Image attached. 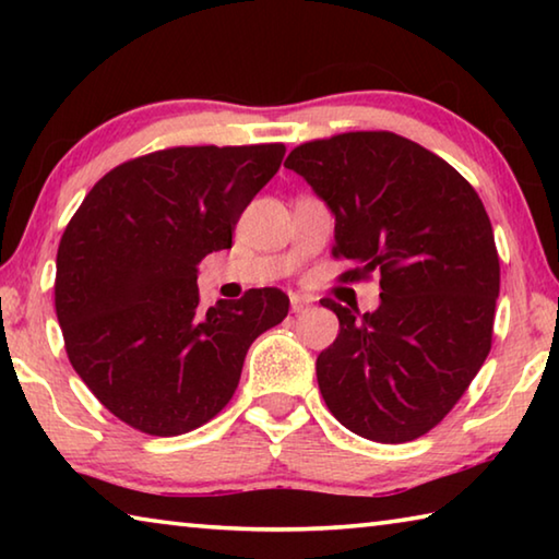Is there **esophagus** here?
<instances>
[{
  "label": "esophagus",
  "mask_w": 559,
  "mask_h": 559,
  "mask_svg": "<svg viewBox=\"0 0 559 559\" xmlns=\"http://www.w3.org/2000/svg\"><path fill=\"white\" fill-rule=\"evenodd\" d=\"M310 308V300L306 296H290V310L293 313H302Z\"/></svg>",
  "instance_id": "esophagus-1"
}]
</instances>
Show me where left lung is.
Here are the masks:
<instances>
[{
	"label": "left lung",
	"instance_id": "8db88e82",
	"mask_svg": "<svg viewBox=\"0 0 559 559\" xmlns=\"http://www.w3.org/2000/svg\"><path fill=\"white\" fill-rule=\"evenodd\" d=\"M286 167L335 216L345 281L380 273V308L320 300L340 320L318 355L335 419L380 443L419 439L490 353L500 263L484 202L447 159L394 132H343L293 150Z\"/></svg>",
	"mask_w": 559,
	"mask_h": 559
}]
</instances>
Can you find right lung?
<instances>
[{
    "instance_id": "right-lung-1",
    "label": "right lung",
    "mask_w": 559,
    "mask_h": 559,
    "mask_svg": "<svg viewBox=\"0 0 559 559\" xmlns=\"http://www.w3.org/2000/svg\"><path fill=\"white\" fill-rule=\"evenodd\" d=\"M286 147H169L93 185L56 257L66 353L120 421L177 437L219 414L253 340L288 316L278 288L204 313L197 273L231 249L241 212L278 173Z\"/></svg>"
}]
</instances>
